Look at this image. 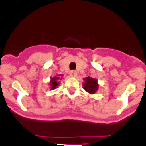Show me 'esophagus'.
<instances>
[{"instance_id":"esophagus-1","label":"esophagus","mask_w":146,"mask_h":146,"mask_svg":"<svg viewBox=\"0 0 146 146\" xmlns=\"http://www.w3.org/2000/svg\"><path fill=\"white\" fill-rule=\"evenodd\" d=\"M70 76H72V77H76V76H77V73H76V71H75V70H71V71L70 72Z\"/></svg>"}]
</instances>
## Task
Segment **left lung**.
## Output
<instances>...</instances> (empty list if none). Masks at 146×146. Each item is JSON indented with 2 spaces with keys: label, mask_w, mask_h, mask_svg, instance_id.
I'll list each match as a JSON object with an SVG mask.
<instances>
[{
  "label": "left lung",
  "mask_w": 146,
  "mask_h": 146,
  "mask_svg": "<svg viewBox=\"0 0 146 146\" xmlns=\"http://www.w3.org/2000/svg\"><path fill=\"white\" fill-rule=\"evenodd\" d=\"M84 82L83 83V86L85 91L87 92L89 94H94L96 92L98 91V88H99V84L98 83V80L96 78H91V77H86L84 78Z\"/></svg>",
  "instance_id": "left-lung-1"
}]
</instances>
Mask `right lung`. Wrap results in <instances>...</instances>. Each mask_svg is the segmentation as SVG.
I'll return each mask as SVG.
<instances>
[{
	"instance_id": "right-lung-1",
	"label": "right lung",
	"mask_w": 146,
	"mask_h": 146,
	"mask_svg": "<svg viewBox=\"0 0 146 146\" xmlns=\"http://www.w3.org/2000/svg\"><path fill=\"white\" fill-rule=\"evenodd\" d=\"M62 75H58V76H55L52 78H51V81H49V86H50L51 89H55L57 88V86L60 84V80L62 79Z\"/></svg>"
}]
</instances>
